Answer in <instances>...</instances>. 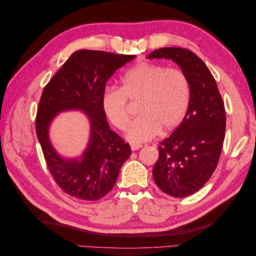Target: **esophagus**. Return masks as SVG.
<instances>
[{
	"mask_svg": "<svg viewBox=\"0 0 256 256\" xmlns=\"http://www.w3.org/2000/svg\"><path fill=\"white\" fill-rule=\"evenodd\" d=\"M130 147H131V150H140L141 147H142V145H140V144H130Z\"/></svg>",
	"mask_w": 256,
	"mask_h": 256,
	"instance_id": "esophagus-1",
	"label": "esophagus"
}]
</instances>
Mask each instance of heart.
Returning <instances> with one entry per match:
<instances>
[{"label":"heart","mask_w":256,"mask_h":256,"mask_svg":"<svg viewBox=\"0 0 256 256\" xmlns=\"http://www.w3.org/2000/svg\"><path fill=\"white\" fill-rule=\"evenodd\" d=\"M122 88L106 86L102 96L104 114L112 125L125 130L130 122L128 99L138 102L140 116L126 136L134 143L150 141L160 130L166 134L182 122L190 104V85L178 69L141 62L126 72Z\"/></svg>","instance_id":"heart-1"}]
</instances>
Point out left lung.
Returning <instances> with one entry per match:
<instances>
[{
    "label": "left lung",
    "instance_id": "obj_1",
    "mask_svg": "<svg viewBox=\"0 0 256 256\" xmlns=\"http://www.w3.org/2000/svg\"><path fill=\"white\" fill-rule=\"evenodd\" d=\"M148 58L172 60L190 85V104L174 132L159 144V159L152 170L158 187L174 198L198 191L218 164L226 134V110L210 70L188 49L168 47Z\"/></svg>",
    "mask_w": 256,
    "mask_h": 256
}]
</instances>
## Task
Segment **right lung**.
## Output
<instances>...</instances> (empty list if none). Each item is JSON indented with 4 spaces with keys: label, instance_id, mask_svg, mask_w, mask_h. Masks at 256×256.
Returning <instances> with one entry per match:
<instances>
[{
    "label": "right lung",
    "instance_id": "add662e5",
    "mask_svg": "<svg viewBox=\"0 0 256 256\" xmlns=\"http://www.w3.org/2000/svg\"><path fill=\"white\" fill-rule=\"evenodd\" d=\"M134 58L104 51H76L44 88L36 134L51 175L69 196L84 200L104 198L112 190L122 166L131 154L129 144L110 129L102 96L113 74ZM74 110L87 115L90 138L79 158L66 160L52 147L48 129L58 112Z\"/></svg>",
    "mask_w": 256,
    "mask_h": 256
}]
</instances>
